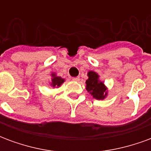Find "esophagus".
<instances>
[{"instance_id": "esophagus-1", "label": "esophagus", "mask_w": 151, "mask_h": 151, "mask_svg": "<svg viewBox=\"0 0 151 151\" xmlns=\"http://www.w3.org/2000/svg\"><path fill=\"white\" fill-rule=\"evenodd\" d=\"M73 81H75V82H78L79 80H80V78L79 77H74V78H73Z\"/></svg>"}]
</instances>
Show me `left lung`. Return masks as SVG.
Masks as SVG:
<instances>
[{
	"instance_id": "obj_1",
	"label": "left lung",
	"mask_w": 151,
	"mask_h": 151,
	"mask_svg": "<svg viewBox=\"0 0 151 151\" xmlns=\"http://www.w3.org/2000/svg\"><path fill=\"white\" fill-rule=\"evenodd\" d=\"M88 79L86 81V91L96 99H104L108 95V89L104 82L99 81V76L94 71H89L87 73Z\"/></svg>"
}]
</instances>
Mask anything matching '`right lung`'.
Returning a JSON list of instances; mask_svg holds the SVG:
<instances>
[{
    "label": "right lung",
    "mask_w": 151,
    "mask_h": 151,
    "mask_svg": "<svg viewBox=\"0 0 151 151\" xmlns=\"http://www.w3.org/2000/svg\"><path fill=\"white\" fill-rule=\"evenodd\" d=\"M64 82H65V79L56 76V73H52V82L50 83V85L52 87H56V88L60 87Z\"/></svg>",
    "instance_id": "obj_1"
}]
</instances>
